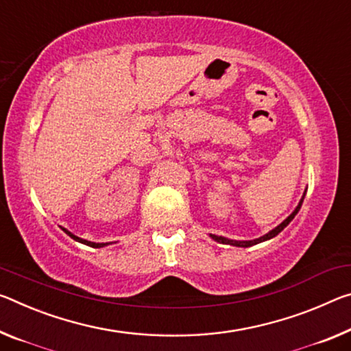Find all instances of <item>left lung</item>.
Wrapping results in <instances>:
<instances>
[{
  "instance_id": "8db88e82",
  "label": "left lung",
  "mask_w": 351,
  "mask_h": 351,
  "mask_svg": "<svg viewBox=\"0 0 351 351\" xmlns=\"http://www.w3.org/2000/svg\"><path fill=\"white\" fill-rule=\"evenodd\" d=\"M304 195H306V191H304V193H303L302 199H300V203H298L297 208L293 209V213H292L291 215H289L285 221H281L280 225H278L276 228H274V230H271V231L267 232V234L261 236V237H258V239H253V241H232V239H226V237H223V236H215V234H209V236H210V239H214V241H215V242H219V243H228V245H232V247H242V248L253 247V245H256V243H261V242L270 241V239H274L275 236L280 234V232H281L282 230H285V228H286V226H287L289 223H291V221L293 220V217H295V215L298 214V210H300V208H302V204H303Z\"/></svg>"
}]
</instances>
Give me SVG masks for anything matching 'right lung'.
Returning <instances> with one entry per match:
<instances>
[{
    "instance_id": "obj_1",
    "label": "right lung",
    "mask_w": 351,
    "mask_h": 351,
    "mask_svg": "<svg viewBox=\"0 0 351 351\" xmlns=\"http://www.w3.org/2000/svg\"><path fill=\"white\" fill-rule=\"evenodd\" d=\"M62 231L65 232V234H69L71 239H73V241H76V242H80V243H84V245H88V247H92V248H101V247H106V245H109L108 242L106 243H97V242H90V241H86V239H81V237H77V236H75L73 232H70L69 230H65V228H62Z\"/></svg>"
}]
</instances>
